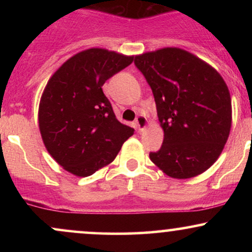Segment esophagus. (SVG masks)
Masks as SVG:
<instances>
[{"label": "esophagus", "mask_w": 252, "mask_h": 252, "mask_svg": "<svg viewBox=\"0 0 252 252\" xmlns=\"http://www.w3.org/2000/svg\"><path fill=\"white\" fill-rule=\"evenodd\" d=\"M135 123H136V126H137L138 131H143V130L147 128V124H148V121H147V118L144 117V116H138L137 118H136Z\"/></svg>", "instance_id": "obj_1"}]
</instances>
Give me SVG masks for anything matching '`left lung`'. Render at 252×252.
I'll return each mask as SVG.
<instances>
[{"label":"left lung","mask_w":252,"mask_h":252,"mask_svg":"<svg viewBox=\"0 0 252 252\" xmlns=\"http://www.w3.org/2000/svg\"><path fill=\"white\" fill-rule=\"evenodd\" d=\"M152 89L163 129L160 150L150 160L174 179L209 169L221 154L232 121L227 85L212 66L181 48L135 57Z\"/></svg>","instance_id":"left-lung-1"}]
</instances>
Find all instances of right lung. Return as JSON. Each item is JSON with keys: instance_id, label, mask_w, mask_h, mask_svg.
I'll return each mask as SVG.
<instances>
[{"instance_id": "obj_1", "label": "right lung", "mask_w": 252, "mask_h": 252, "mask_svg": "<svg viewBox=\"0 0 252 252\" xmlns=\"http://www.w3.org/2000/svg\"><path fill=\"white\" fill-rule=\"evenodd\" d=\"M134 60L104 48L79 52L48 80L39 105L46 149L67 172L92 175L115 160L134 129L115 116L104 83Z\"/></svg>"}]
</instances>
